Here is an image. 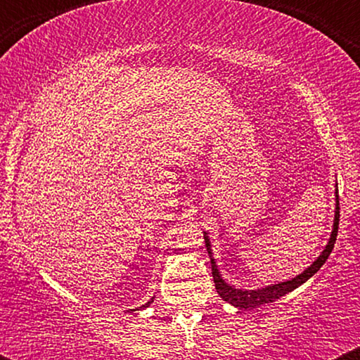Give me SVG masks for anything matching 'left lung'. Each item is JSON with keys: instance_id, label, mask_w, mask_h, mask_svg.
Returning a JSON list of instances; mask_svg holds the SVG:
<instances>
[{"instance_id": "1", "label": "left lung", "mask_w": 360, "mask_h": 360, "mask_svg": "<svg viewBox=\"0 0 360 360\" xmlns=\"http://www.w3.org/2000/svg\"><path fill=\"white\" fill-rule=\"evenodd\" d=\"M335 218H333V230L330 233V240L326 243V247L323 249V252L320 254L315 262L308 267L307 271L301 272L300 276L292 278L291 281H284V283H278V284H271L267 288H260V289H238L235 286H230V284L225 283V279L221 278V274L218 272L217 262L213 259V252H212V245H210V238L208 235L205 232V243H206V250L210 254V260H212V274H213V281H214V288H217V292L220 295V298L226 303L233 304L237 308H257L260 304H266V303H272V301L279 300L281 296L288 295L291 292L292 289H296L298 286H301L303 283L311 278L313 274H316L320 271V267L323 266L325 260L328 259L330 252L333 250V245H335L337 240V233H338V218H340V206H338V189H335Z\"/></svg>"}]
</instances>
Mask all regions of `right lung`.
Returning a JSON list of instances; mask_svg holds the SVG:
<instances>
[{"label": "right lung", "instance_id": "right-lung-1", "mask_svg": "<svg viewBox=\"0 0 360 360\" xmlns=\"http://www.w3.org/2000/svg\"><path fill=\"white\" fill-rule=\"evenodd\" d=\"M152 301H154V298H152L150 301H147V303H146V304H143V307H140V308H146V307H148V304H150V303H152ZM130 311H135V309H130Z\"/></svg>", "mask_w": 360, "mask_h": 360}]
</instances>
